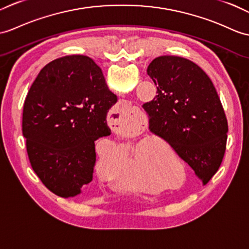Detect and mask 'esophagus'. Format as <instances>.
Here are the masks:
<instances>
[{
  "mask_svg": "<svg viewBox=\"0 0 249 249\" xmlns=\"http://www.w3.org/2000/svg\"><path fill=\"white\" fill-rule=\"evenodd\" d=\"M118 113V115H119V120L121 119V112H117ZM118 129H119V131L120 132H122V134H125V132H128V129L126 128V126H124V123L123 124H118ZM115 128H117V127H115Z\"/></svg>",
  "mask_w": 249,
  "mask_h": 249,
  "instance_id": "1",
  "label": "esophagus"
}]
</instances>
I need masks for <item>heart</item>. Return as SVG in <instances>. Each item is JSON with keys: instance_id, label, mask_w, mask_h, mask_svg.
I'll list each match as a JSON object with an SVG mask.
<instances>
[{"instance_id": "heart-1", "label": "heart", "mask_w": 249, "mask_h": 249, "mask_svg": "<svg viewBox=\"0 0 249 249\" xmlns=\"http://www.w3.org/2000/svg\"><path fill=\"white\" fill-rule=\"evenodd\" d=\"M151 158L153 163L155 164L156 169L161 170V163H162V159H161L160 156L157 155H151ZM172 161H177L176 159H172ZM101 163L103 167H105L106 170H108L109 174L112 172L111 165H112V160L110 158H106L103 159L101 161ZM128 175L136 179L137 183L140 186L141 188L145 189L149 187V180L147 177V165H146V160L144 158L143 154L139 148L135 149L134 153H132V157L130 161V165L128 167Z\"/></svg>"}]
</instances>
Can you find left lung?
<instances>
[{
  "mask_svg": "<svg viewBox=\"0 0 249 249\" xmlns=\"http://www.w3.org/2000/svg\"><path fill=\"white\" fill-rule=\"evenodd\" d=\"M157 95L142 107L148 128L175 149L203 184L221 165L228 124L211 79L189 59L159 56L147 67Z\"/></svg>",
  "mask_w": 249,
  "mask_h": 249,
  "instance_id": "8db88e82",
  "label": "left lung"
}]
</instances>
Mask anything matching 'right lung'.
Listing matches in <instances>:
<instances>
[{"label":"right lung","mask_w":249,"mask_h":249,"mask_svg":"<svg viewBox=\"0 0 249 249\" xmlns=\"http://www.w3.org/2000/svg\"><path fill=\"white\" fill-rule=\"evenodd\" d=\"M118 98L90 57L48 63L23 108L22 131L33 170L51 192L74 197L93 179L95 141L110 135L107 114Z\"/></svg>","instance_id":"right-lung-1"}]
</instances>
